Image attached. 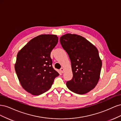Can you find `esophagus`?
Masks as SVG:
<instances>
[{
  "instance_id": "34e87169",
  "label": "esophagus",
  "mask_w": 121,
  "mask_h": 121,
  "mask_svg": "<svg viewBox=\"0 0 121 121\" xmlns=\"http://www.w3.org/2000/svg\"><path fill=\"white\" fill-rule=\"evenodd\" d=\"M60 73H64V68H61L60 69Z\"/></svg>"
}]
</instances>
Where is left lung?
I'll return each mask as SVG.
<instances>
[{
  "instance_id": "8db88e82",
  "label": "left lung",
  "mask_w": 121,
  "mask_h": 121,
  "mask_svg": "<svg viewBox=\"0 0 121 121\" xmlns=\"http://www.w3.org/2000/svg\"><path fill=\"white\" fill-rule=\"evenodd\" d=\"M60 41L71 62L73 76L67 82V87L79 94L89 92L97 85L102 67L96 47L76 34H66L60 37Z\"/></svg>"
}]
</instances>
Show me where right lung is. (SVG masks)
Wrapping results in <instances>:
<instances>
[{"mask_svg": "<svg viewBox=\"0 0 121 121\" xmlns=\"http://www.w3.org/2000/svg\"><path fill=\"white\" fill-rule=\"evenodd\" d=\"M56 35H40L31 39L17 54L16 72L23 88L34 95L48 91L59 74L53 68L50 53Z\"/></svg>", "mask_w": 121, "mask_h": 121, "instance_id": "right-lung-1", "label": "right lung"}]
</instances>
